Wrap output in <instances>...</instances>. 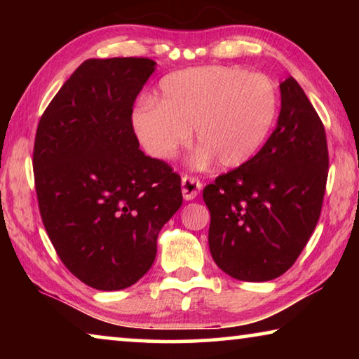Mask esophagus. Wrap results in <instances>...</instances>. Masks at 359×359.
Returning <instances> with one entry per match:
<instances>
[{
    "mask_svg": "<svg viewBox=\"0 0 359 359\" xmlns=\"http://www.w3.org/2000/svg\"><path fill=\"white\" fill-rule=\"evenodd\" d=\"M201 187V182L196 177H191V175H184L182 177V194H184V199H187V201H191V199L196 198Z\"/></svg>",
    "mask_w": 359,
    "mask_h": 359,
    "instance_id": "34e87169",
    "label": "esophagus"
}]
</instances>
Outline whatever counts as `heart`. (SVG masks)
Returning a JSON list of instances; mask_svg holds the SVG:
<instances>
[{"instance_id": "obj_1", "label": "heart", "mask_w": 359, "mask_h": 359, "mask_svg": "<svg viewBox=\"0 0 359 359\" xmlns=\"http://www.w3.org/2000/svg\"><path fill=\"white\" fill-rule=\"evenodd\" d=\"M278 93L264 74L238 66H198L175 71L158 87V98L137 102L133 130L150 156L168 160L191 137L198 165L217 158L239 168L257 156L274 126Z\"/></svg>"}]
</instances>
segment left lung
<instances>
[{"label":"left lung","mask_w":359,"mask_h":359,"mask_svg":"<svg viewBox=\"0 0 359 359\" xmlns=\"http://www.w3.org/2000/svg\"><path fill=\"white\" fill-rule=\"evenodd\" d=\"M277 126L257 156L204 188L209 248L244 282L285 274L311 239L326 190L327 144L317 111L293 77L280 83Z\"/></svg>","instance_id":"obj_1"}]
</instances>
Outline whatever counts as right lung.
Wrapping results in <instances>:
<instances>
[{"label":"right lung","instance_id":"add662e5","mask_svg":"<svg viewBox=\"0 0 359 359\" xmlns=\"http://www.w3.org/2000/svg\"><path fill=\"white\" fill-rule=\"evenodd\" d=\"M150 58H90L42 114L33 150L42 223L71 274L88 287L135 285L182 205L180 175L139 149L133 106Z\"/></svg>","mask_w":359,"mask_h":359}]
</instances>
